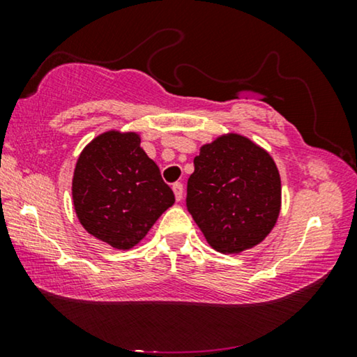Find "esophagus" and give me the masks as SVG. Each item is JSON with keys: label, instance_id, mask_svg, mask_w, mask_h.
Returning <instances> with one entry per match:
<instances>
[{"label": "esophagus", "instance_id": "1", "mask_svg": "<svg viewBox=\"0 0 357 357\" xmlns=\"http://www.w3.org/2000/svg\"><path fill=\"white\" fill-rule=\"evenodd\" d=\"M172 190H174L175 199H177V202H180V199L183 198V185L180 183V182H175V183L172 185Z\"/></svg>", "mask_w": 357, "mask_h": 357}]
</instances>
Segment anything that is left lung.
I'll list each match as a JSON object with an SVG mask.
<instances>
[{
    "mask_svg": "<svg viewBox=\"0 0 357 357\" xmlns=\"http://www.w3.org/2000/svg\"><path fill=\"white\" fill-rule=\"evenodd\" d=\"M187 183V209L213 248L242 252L265 238L281 206V180L270 154L241 135L204 144Z\"/></svg>",
    "mask_w": 357,
    "mask_h": 357,
    "instance_id": "1",
    "label": "left lung"
}]
</instances>
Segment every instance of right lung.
<instances>
[{"mask_svg": "<svg viewBox=\"0 0 357 357\" xmlns=\"http://www.w3.org/2000/svg\"><path fill=\"white\" fill-rule=\"evenodd\" d=\"M136 133L109 131L82 151L73 177L79 222L115 248H131L175 202Z\"/></svg>", "mask_w": 357, "mask_h": 357, "instance_id": "1", "label": "right lung"}]
</instances>
